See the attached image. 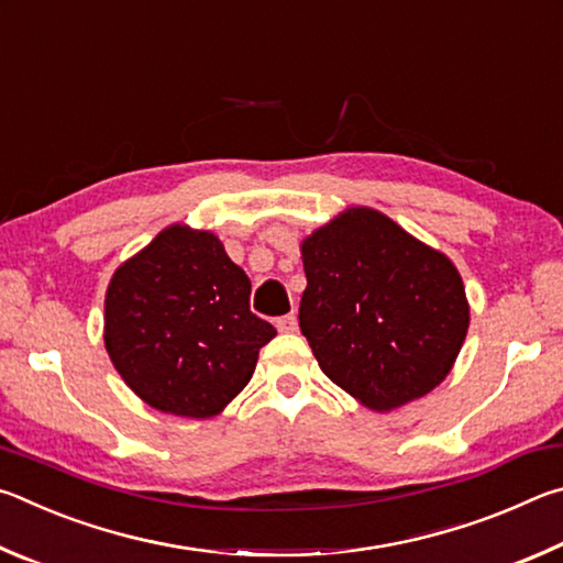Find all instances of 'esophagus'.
<instances>
[{
	"instance_id": "esophagus-1",
	"label": "esophagus",
	"mask_w": 563,
	"mask_h": 563,
	"mask_svg": "<svg viewBox=\"0 0 563 563\" xmlns=\"http://www.w3.org/2000/svg\"><path fill=\"white\" fill-rule=\"evenodd\" d=\"M275 328H278L280 332H295L298 330V318H295L292 312H288V316L275 320Z\"/></svg>"
}]
</instances>
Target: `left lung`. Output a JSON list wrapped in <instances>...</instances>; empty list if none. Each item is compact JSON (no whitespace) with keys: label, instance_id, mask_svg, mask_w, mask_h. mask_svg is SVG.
<instances>
[{"label":"left lung","instance_id":"1","mask_svg":"<svg viewBox=\"0 0 563 563\" xmlns=\"http://www.w3.org/2000/svg\"><path fill=\"white\" fill-rule=\"evenodd\" d=\"M300 330L332 383L387 412L450 375L470 328L450 258L373 208H350L302 243Z\"/></svg>","mask_w":563,"mask_h":563}]
</instances>
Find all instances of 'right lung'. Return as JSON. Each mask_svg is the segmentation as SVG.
<instances>
[{"label": "right lung", "instance_id": "1", "mask_svg": "<svg viewBox=\"0 0 563 563\" xmlns=\"http://www.w3.org/2000/svg\"><path fill=\"white\" fill-rule=\"evenodd\" d=\"M107 352L144 402L206 419L251 383L275 328L251 312V280L213 233L170 225L113 273Z\"/></svg>", "mask_w": 563, "mask_h": 563}]
</instances>
